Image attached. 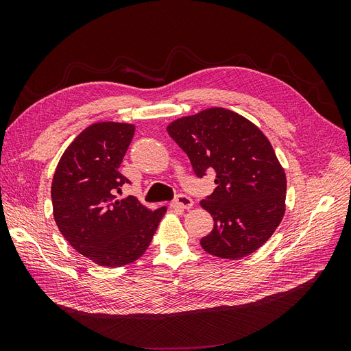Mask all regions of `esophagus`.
<instances>
[{
    "mask_svg": "<svg viewBox=\"0 0 351 351\" xmlns=\"http://www.w3.org/2000/svg\"><path fill=\"white\" fill-rule=\"evenodd\" d=\"M193 206V200L186 195H177L176 199L171 202L173 209H190Z\"/></svg>",
    "mask_w": 351,
    "mask_h": 351,
    "instance_id": "1",
    "label": "esophagus"
}]
</instances>
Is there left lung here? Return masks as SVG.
Returning <instances> with one entry per match:
<instances>
[{
  "mask_svg": "<svg viewBox=\"0 0 351 351\" xmlns=\"http://www.w3.org/2000/svg\"><path fill=\"white\" fill-rule=\"evenodd\" d=\"M167 132L187 154L197 177L206 169L215 173L214 193L200 200L214 228L200 246L231 261L258 250L285 212V171L268 137L243 115L218 107L177 119Z\"/></svg>",
  "mask_w": 351,
  "mask_h": 351,
  "instance_id": "8db88e82",
  "label": "left lung"
}]
</instances>
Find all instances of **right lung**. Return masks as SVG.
<instances>
[{
    "label": "right lung",
    "instance_id": "1",
    "mask_svg": "<svg viewBox=\"0 0 351 351\" xmlns=\"http://www.w3.org/2000/svg\"><path fill=\"white\" fill-rule=\"evenodd\" d=\"M134 129L129 123L90 124L69 145L52 178V210L61 234L105 268L139 259L167 210L146 208L134 196H117L130 183L120 165Z\"/></svg>",
    "mask_w": 351,
    "mask_h": 351
}]
</instances>
